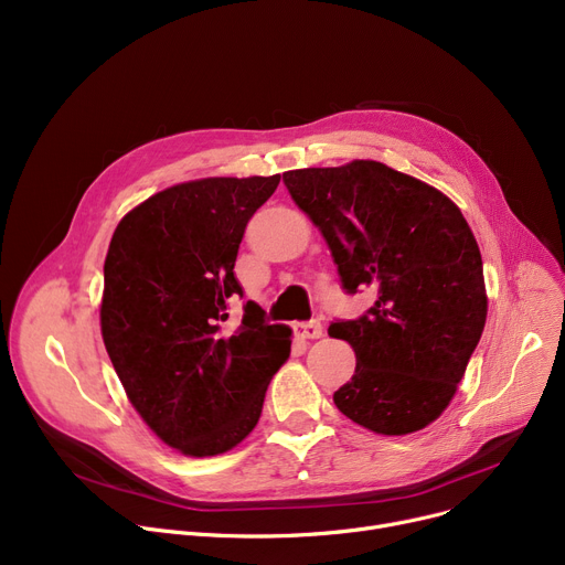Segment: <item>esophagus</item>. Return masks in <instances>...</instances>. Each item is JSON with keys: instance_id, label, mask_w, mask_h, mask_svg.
I'll use <instances>...</instances> for the list:
<instances>
[{"instance_id": "obj_1", "label": "esophagus", "mask_w": 565, "mask_h": 565, "mask_svg": "<svg viewBox=\"0 0 565 565\" xmlns=\"http://www.w3.org/2000/svg\"><path fill=\"white\" fill-rule=\"evenodd\" d=\"M294 333H296V338H301V340H317V338H321L323 328H321V323L315 319V321H308V323L294 326Z\"/></svg>"}]
</instances>
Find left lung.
Segmentation results:
<instances>
[{
    "instance_id": "obj_1",
    "label": "left lung",
    "mask_w": 565,
    "mask_h": 565,
    "mask_svg": "<svg viewBox=\"0 0 565 565\" xmlns=\"http://www.w3.org/2000/svg\"><path fill=\"white\" fill-rule=\"evenodd\" d=\"M282 182L321 230L347 294L376 298L360 319L328 326L355 351L335 406L381 436L428 426L486 326L483 262L468 221L445 193L381 161L287 171Z\"/></svg>"
}]
</instances>
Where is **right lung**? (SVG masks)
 Returning <instances> with one entry per match:
<instances>
[{"label":"right lung","instance_id":"add662e5","mask_svg":"<svg viewBox=\"0 0 565 565\" xmlns=\"http://www.w3.org/2000/svg\"><path fill=\"white\" fill-rule=\"evenodd\" d=\"M280 175L205 178L148 198L118 223L105 259L99 326L131 406L184 456H216L255 428L264 394L291 349L244 296L235 259L250 216Z\"/></svg>","mask_w":565,"mask_h":565}]
</instances>
